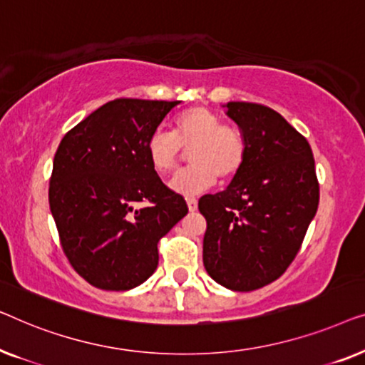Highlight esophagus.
Masks as SVG:
<instances>
[{
	"label": "esophagus",
	"instance_id": "34e87169",
	"mask_svg": "<svg viewBox=\"0 0 365 365\" xmlns=\"http://www.w3.org/2000/svg\"><path fill=\"white\" fill-rule=\"evenodd\" d=\"M187 205H188L190 212H197V208H198L197 198H188V200H187Z\"/></svg>",
	"mask_w": 365,
	"mask_h": 365
}]
</instances>
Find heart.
I'll list each match as a JSON object with an SVG mask.
<instances>
[{
    "label": "heart",
    "mask_w": 365,
    "mask_h": 365,
    "mask_svg": "<svg viewBox=\"0 0 365 365\" xmlns=\"http://www.w3.org/2000/svg\"><path fill=\"white\" fill-rule=\"evenodd\" d=\"M190 150V165L170 180V188L193 197L217 180H232L245 165L246 142L241 132L225 125L215 112L192 107L173 120V133L155 130L147 138L145 152L153 170L167 175Z\"/></svg>",
    "instance_id": "1"
}]
</instances>
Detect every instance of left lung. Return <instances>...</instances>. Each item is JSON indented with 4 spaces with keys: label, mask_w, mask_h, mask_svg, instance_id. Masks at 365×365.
I'll list each match as a JSON object with an SVG mask.
<instances>
[{
    "label": "left lung",
    "mask_w": 365,
    "mask_h": 365,
    "mask_svg": "<svg viewBox=\"0 0 365 365\" xmlns=\"http://www.w3.org/2000/svg\"><path fill=\"white\" fill-rule=\"evenodd\" d=\"M225 107L245 138L246 158L227 190L200 198L203 264L218 284L253 291L296 258L317 212L319 183L311 145L283 115L253 102Z\"/></svg>",
    "instance_id": "8db88e82"
}]
</instances>
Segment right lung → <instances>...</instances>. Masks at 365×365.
<instances>
[{"instance_id":"1","label":"right lung","mask_w":365,"mask_h":365,"mask_svg":"<svg viewBox=\"0 0 365 365\" xmlns=\"http://www.w3.org/2000/svg\"><path fill=\"white\" fill-rule=\"evenodd\" d=\"M180 101L115 99L61 140L49 207L61 246L87 283L127 291L150 278L158 241L188 213L148 162L145 143Z\"/></svg>"}]
</instances>
